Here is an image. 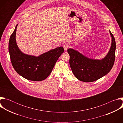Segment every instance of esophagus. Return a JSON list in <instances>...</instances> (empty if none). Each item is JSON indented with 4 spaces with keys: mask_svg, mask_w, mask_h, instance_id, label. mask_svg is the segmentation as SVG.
I'll list each match as a JSON object with an SVG mask.
<instances>
[{
    "mask_svg": "<svg viewBox=\"0 0 123 123\" xmlns=\"http://www.w3.org/2000/svg\"><path fill=\"white\" fill-rule=\"evenodd\" d=\"M68 47V44H64V45H63V48H64V50H66L67 49Z\"/></svg>",
    "mask_w": 123,
    "mask_h": 123,
    "instance_id": "1",
    "label": "esophagus"
}]
</instances>
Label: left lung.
I'll use <instances>...</instances> for the list:
<instances>
[{
  "mask_svg": "<svg viewBox=\"0 0 123 123\" xmlns=\"http://www.w3.org/2000/svg\"><path fill=\"white\" fill-rule=\"evenodd\" d=\"M111 44L107 55L101 59L89 58L72 48L68 49L69 65L75 76L85 82L95 81L107 75L111 69L115 60L116 43L110 31Z\"/></svg>",
  "mask_w": 123,
  "mask_h": 123,
  "instance_id": "8db88e82",
  "label": "left lung"
}]
</instances>
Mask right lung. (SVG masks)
Masks as SVG:
<instances>
[{"label": "right lung", "instance_id": "1", "mask_svg": "<svg viewBox=\"0 0 123 123\" xmlns=\"http://www.w3.org/2000/svg\"><path fill=\"white\" fill-rule=\"evenodd\" d=\"M17 24L10 37L9 51L12 65L17 73L24 78L34 81L45 80L51 73L56 61L63 53V47L40 55L38 56L23 53L19 49L16 41Z\"/></svg>", "mask_w": 123, "mask_h": 123}]
</instances>
